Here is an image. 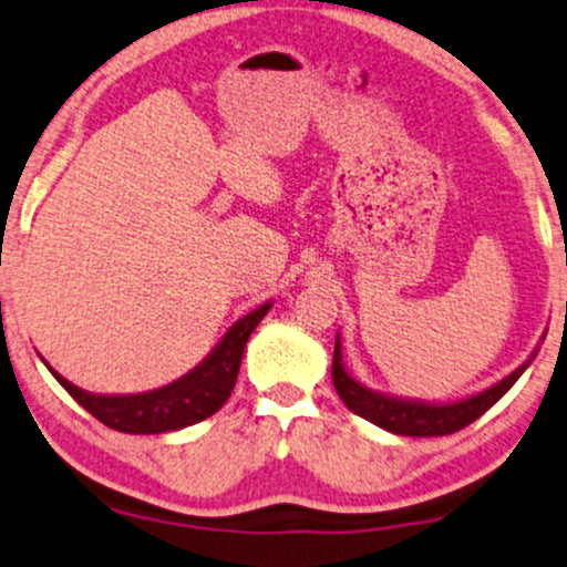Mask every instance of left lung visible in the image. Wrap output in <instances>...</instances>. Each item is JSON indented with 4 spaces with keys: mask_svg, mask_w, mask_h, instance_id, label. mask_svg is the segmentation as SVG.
<instances>
[{
    "mask_svg": "<svg viewBox=\"0 0 567 567\" xmlns=\"http://www.w3.org/2000/svg\"><path fill=\"white\" fill-rule=\"evenodd\" d=\"M525 367H517L513 374L496 383L488 391L478 395H470L465 401H456V404H420V401H401V399H388V395L372 393L367 388H361L357 380L340 364V346L336 340V353H332V383L343 404L351 409L359 417L374 422V425L385 427V431L399 433V435H417V439H431V435H449L467 427L470 422H475L481 414H486L496 401L502 399L509 388L515 385V380L525 372Z\"/></svg>",
    "mask_w": 567,
    "mask_h": 567,
    "instance_id": "obj_1",
    "label": "left lung"
}]
</instances>
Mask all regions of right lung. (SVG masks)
<instances>
[{
    "label": "right lung",
    "mask_w": 567,
    "mask_h": 567,
    "mask_svg": "<svg viewBox=\"0 0 567 567\" xmlns=\"http://www.w3.org/2000/svg\"><path fill=\"white\" fill-rule=\"evenodd\" d=\"M269 309L271 303H264L256 311H250L248 317H243L200 367H195L193 372L184 374L176 383L158 388V391L136 395H94L68 383L58 372L52 374L92 417H97L102 425L113 427V431H179V427L195 425V422L210 417L224 406V401L229 399L231 388L237 383L245 343H248L250 332L256 330Z\"/></svg>",
    "instance_id": "add662e5"
}]
</instances>
